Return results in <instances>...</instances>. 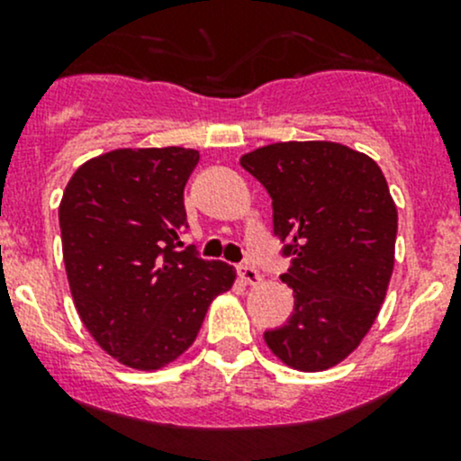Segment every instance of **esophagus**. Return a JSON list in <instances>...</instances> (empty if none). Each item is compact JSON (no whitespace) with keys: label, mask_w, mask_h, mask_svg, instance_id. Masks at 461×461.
<instances>
[{"label":"esophagus","mask_w":461,"mask_h":461,"mask_svg":"<svg viewBox=\"0 0 461 461\" xmlns=\"http://www.w3.org/2000/svg\"><path fill=\"white\" fill-rule=\"evenodd\" d=\"M239 276L243 278L248 285H257V283L260 281V272L254 265H240L239 267Z\"/></svg>","instance_id":"esophagus-1"}]
</instances>
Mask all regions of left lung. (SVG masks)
Instances as JSON below:
<instances>
[{
	"label": "left lung",
	"instance_id": "obj_1",
	"mask_svg": "<svg viewBox=\"0 0 461 461\" xmlns=\"http://www.w3.org/2000/svg\"><path fill=\"white\" fill-rule=\"evenodd\" d=\"M272 198L294 312L265 332L285 366L321 373L373 328L394 267L397 207L379 165L339 142H274L240 158Z\"/></svg>",
	"mask_w": 461,
	"mask_h": 461
}]
</instances>
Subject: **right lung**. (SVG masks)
I'll list each match as a JSON object with an SVG mask.
<instances>
[{"label": "right lung", "instance_id": "obj_1", "mask_svg": "<svg viewBox=\"0 0 461 461\" xmlns=\"http://www.w3.org/2000/svg\"><path fill=\"white\" fill-rule=\"evenodd\" d=\"M196 149H115L86 160L59 203L73 303L97 346L136 370H160L198 337L236 269L183 248L185 185Z\"/></svg>", "mask_w": 461, "mask_h": 461}]
</instances>
